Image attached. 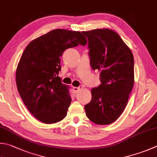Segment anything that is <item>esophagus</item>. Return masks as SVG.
I'll return each instance as SVG.
<instances>
[{"label":"esophagus","instance_id":"esophagus-1","mask_svg":"<svg viewBox=\"0 0 157 157\" xmlns=\"http://www.w3.org/2000/svg\"><path fill=\"white\" fill-rule=\"evenodd\" d=\"M82 89V86H81V85H80V86H78V87H73V90H74V91H75V93H76V92H78V91H80V90H81Z\"/></svg>","mask_w":157,"mask_h":157}]
</instances>
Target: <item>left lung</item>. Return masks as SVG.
Segmentation results:
<instances>
[{
    "instance_id": "1",
    "label": "left lung",
    "mask_w": 157,
    "mask_h": 157,
    "mask_svg": "<svg viewBox=\"0 0 157 157\" xmlns=\"http://www.w3.org/2000/svg\"><path fill=\"white\" fill-rule=\"evenodd\" d=\"M88 40L90 64L101 82L91 90L87 117L100 125L114 122L124 110L134 85V58L117 33L108 29L82 31Z\"/></svg>"
}]
</instances>
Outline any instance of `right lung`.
Masks as SVG:
<instances>
[{"label": "right lung", "instance_id": "obj_1", "mask_svg": "<svg viewBox=\"0 0 157 157\" xmlns=\"http://www.w3.org/2000/svg\"><path fill=\"white\" fill-rule=\"evenodd\" d=\"M86 44L81 32L58 29L26 47L16 69L17 88L26 108L40 122L54 124L66 116L72 99L68 87L58 76L60 57L66 49Z\"/></svg>", "mask_w": 157, "mask_h": 157}]
</instances>
